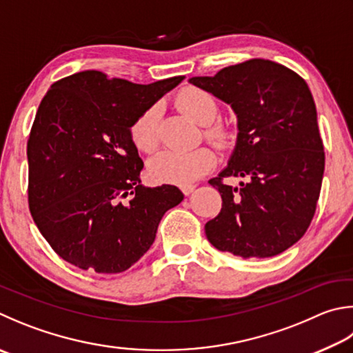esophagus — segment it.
Segmentation results:
<instances>
[{"label": "esophagus", "mask_w": 353, "mask_h": 353, "mask_svg": "<svg viewBox=\"0 0 353 353\" xmlns=\"http://www.w3.org/2000/svg\"><path fill=\"white\" fill-rule=\"evenodd\" d=\"M181 191L182 193L185 194V196H188V194H191L194 191V188H196V185H191V183H188V185H181Z\"/></svg>", "instance_id": "34e87169"}]
</instances>
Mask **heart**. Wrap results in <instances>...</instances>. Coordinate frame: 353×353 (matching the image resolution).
Instances as JSON below:
<instances>
[{
  "label": "heart",
  "mask_w": 353,
  "mask_h": 353,
  "mask_svg": "<svg viewBox=\"0 0 353 353\" xmlns=\"http://www.w3.org/2000/svg\"><path fill=\"white\" fill-rule=\"evenodd\" d=\"M177 106L197 123L203 125V137L216 148H227L232 140V131L222 121H216L219 115V103L213 94L201 88H185L177 94ZM160 110L157 105L150 106L139 114L130 128V137L134 146L142 152H152L159 146ZM216 165L214 151L208 146L177 152L162 151L148 163L152 181L162 183L188 185L213 170Z\"/></svg>",
  "instance_id": "heart-1"
}]
</instances>
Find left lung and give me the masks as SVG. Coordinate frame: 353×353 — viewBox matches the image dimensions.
Masks as SVG:
<instances>
[{
	"label": "left lung",
	"instance_id": "1",
	"mask_svg": "<svg viewBox=\"0 0 353 353\" xmlns=\"http://www.w3.org/2000/svg\"><path fill=\"white\" fill-rule=\"evenodd\" d=\"M190 81L238 114L233 156L210 181L222 208L205 223L207 239L241 258L283 253L309 228L323 183L324 145L309 86L294 70L262 59ZM228 176L244 182L230 188Z\"/></svg>",
	"mask_w": 353,
	"mask_h": 353
}]
</instances>
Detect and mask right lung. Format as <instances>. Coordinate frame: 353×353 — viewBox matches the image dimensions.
Instances as JSON below:
<instances>
[{
  "label": "right lung",
  "instance_id": "right-lung-1",
  "mask_svg": "<svg viewBox=\"0 0 353 353\" xmlns=\"http://www.w3.org/2000/svg\"><path fill=\"white\" fill-rule=\"evenodd\" d=\"M183 77L151 85L83 70L44 95L28 140V202L35 225L69 264L120 273L148 252L165 211L182 202L172 185H140L134 119Z\"/></svg>",
  "mask_w": 353,
  "mask_h": 353
}]
</instances>
